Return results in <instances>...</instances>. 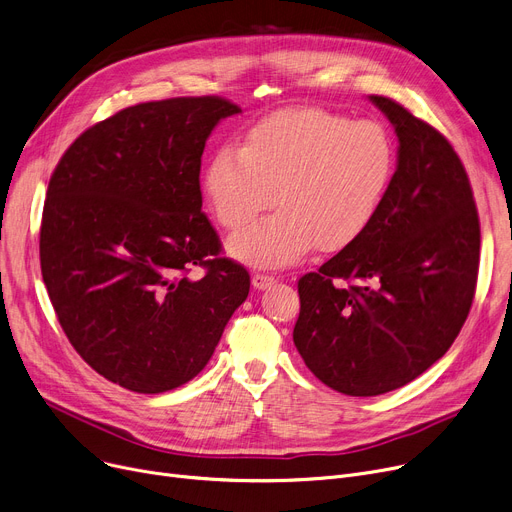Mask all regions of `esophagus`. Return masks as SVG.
I'll return each mask as SVG.
<instances>
[{
	"mask_svg": "<svg viewBox=\"0 0 512 512\" xmlns=\"http://www.w3.org/2000/svg\"><path fill=\"white\" fill-rule=\"evenodd\" d=\"M251 282L257 290H267V288H272L276 284V278L270 276V274H253Z\"/></svg>",
	"mask_w": 512,
	"mask_h": 512,
	"instance_id": "obj_1",
	"label": "esophagus"
}]
</instances>
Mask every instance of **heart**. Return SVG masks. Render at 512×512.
Wrapping results in <instances>:
<instances>
[{"label": "heart", "instance_id": "heart-1", "mask_svg": "<svg viewBox=\"0 0 512 512\" xmlns=\"http://www.w3.org/2000/svg\"><path fill=\"white\" fill-rule=\"evenodd\" d=\"M396 168L388 130L326 110H286L255 124L238 147L213 153L203 191L213 218L240 230L228 253L251 267H284L313 247L346 249L373 224Z\"/></svg>", "mask_w": 512, "mask_h": 512}]
</instances>
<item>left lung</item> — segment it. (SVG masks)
<instances>
[{
    "mask_svg": "<svg viewBox=\"0 0 512 512\" xmlns=\"http://www.w3.org/2000/svg\"><path fill=\"white\" fill-rule=\"evenodd\" d=\"M398 137L373 224L299 280L292 340L317 380L348 396L413 382L459 336L479 270V218L459 155L407 107L369 95Z\"/></svg>",
    "mask_w": 512,
    "mask_h": 512,
    "instance_id": "1",
    "label": "left lung"
}]
</instances>
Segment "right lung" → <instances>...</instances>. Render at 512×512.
<instances>
[{
    "label": "right lung",
    "instance_id": "right-lung-1",
    "mask_svg": "<svg viewBox=\"0 0 512 512\" xmlns=\"http://www.w3.org/2000/svg\"><path fill=\"white\" fill-rule=\"evenodd\" d=\"M228 99L126 107L66 149L41 220V274L76 353L126 390H174L207 365L249 272L201 211V155ZM201 279H188L192 267Z\"/></svg>",
    "mask_w": 512,
    "mask_h": 512
}]
</instances>
